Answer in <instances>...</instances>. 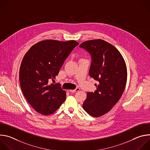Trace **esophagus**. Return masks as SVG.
Instances as JSON below:
<instances>
[{
    "instance_id": "esophagus-1",
    "label": "esophagus",
    "mask_w": 150,
    "mask_h": 150,
    "mask_svg": "<svg viewBox=\"0 0 150 150\" xmlns=\"http://www.w3.org/2000/svg\"><path fill=\"white\" fill-rule=\"evenodd\" d=\"M79 88H75V90H69V91L71 92V93H76V91H79Z\"/></svg>"
}]
</instances>
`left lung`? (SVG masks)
<instances>
[{"label": "left lung", "instance_id": "left-lung-1", "mask_svg": "<svg viewBox=\"0 0 150 150\" xmlns=\"http://www.w3.org/2000/svg\"><path fill=\"white\" fill-rule=\"evenodd\" d=\"M79 47L91 54L89 75L99 82L94 93H87L82 108L97 117L108 113L120 98L126 84V65L119 51L104 40H88Z\"/></svg>", "mask_w": 150, "mask_h": 150}]
</instances>
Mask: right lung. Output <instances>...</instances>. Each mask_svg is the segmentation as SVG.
<instances>
[{
	"mask_svg": "<svg viewBox=\"0 0 150 150\" xmlns=\"http://www.w3.org/2000/svg\"><path fill=\"white\" fill-rule=\"evenodd\" d=\"M78 45L75 40H43L33 45L24 56L19 69L21 88L38 113L52 115L65 101L66 91L59 83L49 82L54 81L64 62Z\"/></svg>",
	"mask_w": 150,
	"mask_h": 150,
	"instance_id": "add662e5",
	"label": "right lung"
}]
</instances>
